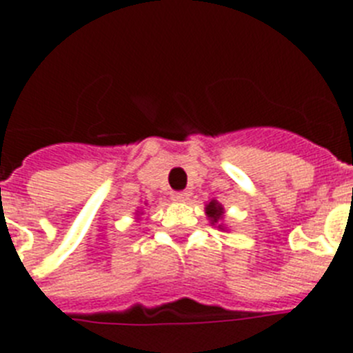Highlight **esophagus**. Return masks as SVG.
<instances>
[{
    "label": "esophagus",
    "instance_id": "1",
    "mask_svg": "<svg viewBox=\"0 0 353 353\" xmlns=\"http://www.w3.org/2000/svg\"><path fill=\"white\" fill-rule=\"evenodd\" d=\"M171 198H173L174 201H185V199L189 198V192H187V191H173V192H171Z\"/></svg>",
    "mask_w": 353,
    "mask_h": 353
}]
</instances>
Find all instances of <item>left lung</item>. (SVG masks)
<instances>
[{
	"mask_svg": "<svg viewBox=\"0 0 353 353\" xmlns=\"http://www.w3.org/2000/svg\"><path fill=\"white\" fill-rule=\"evenodd\" d=\"M207 215L212 219V223H217L223 217V207L219 203H215V201H210L207 205Z\"/></svg>",
	"mask_w": 353,
	"mask_h": 353,
	"instance_id": "1",
	"label": "left lung"
}]
</instances>
